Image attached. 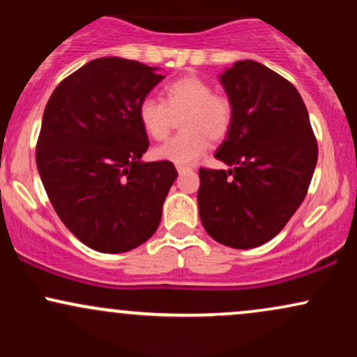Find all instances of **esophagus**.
<instances>
[{"mask_svg": "<svg viewBox=\"0 0 357 357\" xmlns=\"http://www.w3.org/2000/svg\"><path fill=\"white\" fill-rule=\"evenodd\" d=\"M190 167H183V166H178V173H179V176H183L184 173H190Z\"/></svg>", "mask_w": 357, "mask_h": 357, "instance_id": "esophagus-1", "label": "esophagus"}]
</instances>
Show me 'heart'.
I'll list each match as a JSON object with an SVG mask.
<instances>
[{
  "label": "heart",
  "instance_id": "obj_1",
  "mask_svg": "<svg viewBox=\"0 0 357 357\" xmlns=\"http://www.w3.org/2000/svg\"><path fill=\"white\" fill-rule=\"evenodd\" d=\"M162 102L146 97L139 102L137 119L147 137L162 141L179 119L181 134L155 147L153 158L190 166L202 158L210 141H220L231 126L233 109L230 100L213 93L206 80L196 75H184L162 87Z\"/></svg>",
  "mask_w": 357,
  "mask_h": 357
}]
</instances>
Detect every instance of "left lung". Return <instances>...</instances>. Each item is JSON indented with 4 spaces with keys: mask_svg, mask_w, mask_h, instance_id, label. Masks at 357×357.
<instances>
[{
    "mask_svg": "<svg viewBox=\"0 0 357 357\" xmlns=\"http://www.w3.org/2000/svg\"><path fill=\"white\" fill-rule=\"evenodd\" d=\"M218 79L233 117L215 158L228 169H199V218L218 243L255 248L272 240L304 202L317 142L301 93L284 77L240 60Z\"/></svg>",
    "mask_w": 357,
    "mask_h": 357,
    "instance_id": "1",
    "label": "left lung"
}]
</instances>
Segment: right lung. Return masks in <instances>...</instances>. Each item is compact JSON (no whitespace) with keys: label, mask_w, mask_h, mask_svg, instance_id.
<instances>
[{"label":"right lung","mask_w":357,"mask_h":357,"mask_svg":"<svg viewBox=\"0 0 357 357\" xmlns=\"http://www.w3.org/2000/svg\"><path fill=\"white\" fill-rule=\"evenodd\" d=\"M136 60L104 56L53 90L36 144V166L65 227L102 253L139 247L158 230L178 178L173 162H144L149 147L139 102L165 77Z\"/></svg>","instance_id":"add662e5"}]
</instances>
